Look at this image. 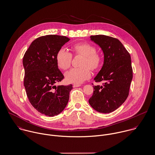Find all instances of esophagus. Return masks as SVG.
Returning <instances> with one entry per match:
<instances>
[{
    "label": "esophagus",
    "mask_w": 155,
    "mask_h": 155,
    "mask_svg": "<svg viewBox=\"0 0 155 155\" xmlns=\"http://www.w3.org/2000/svg\"><path fill=\"white\" fill-rule=\"evenodd\" d=\"M80 86H81L80 84H73L74 87H80Z\"/></svg>",
    "instance_id": "obj_1"
}]
</instances>
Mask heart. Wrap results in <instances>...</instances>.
Instances as JSON below:
<instances>
[{
  "label": "heart",
  "mask_w": 155,
  "mask_h": 155,
  "mask_svg": "<svg viewBox=\"0 0 155 155\" xmlns=\"http://www.w3.org/2000/svg\"><path fill=\"white\" fill-rule=\"evenodd\" d=\"M71 49L75 54L84 56L81 63L82 67L71 69L65 74V77L69 83L81 84L91 77V71L88 67L92 69H97L101 63V58L96 53L95 47L88 43L74 44ZM72 59L71 53L63 48H60L56 54L57 64L59 68L63 70H66L71 66Z\"/></svg>",
  "instance_id": "1"
}]
</instances>
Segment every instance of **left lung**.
<instances>
[{
	"label": "left lung",
	"instance_id": "left-lung-1",
	"mask_svg": "<svg viewBox=\"0 0 155 155\" xmlns=\"http://www.w3.org/2000/svg\"><path fill=\"white\" fill-rule=\"evenodd\" d=\"M91 39L101 48L104 55L103 66L94 80L104 83L93 86L89 102L96 111L109 113L121 106L128 96L133 77L130 56L116 38L99 35L91 36Z\"/></svg>",
	"mask_w": 155,
	"mask_h": 155
}]
</instances>
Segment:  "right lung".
Here are the masks:
<instances>
[{
  "mask_svg": "<svg viewBox=\"0 0 155 155\" xmlns=\"http://www.w3.org/2000/svg\"><path fill=\"white\" fill-rule=\"evenodd\" d=\"M69 38L56 35L41 36L31 42L23 64L24 86L31 105L39 113L53 117L65 108L72 85L58 86L64 76L58 68L56 54Z\"/></svg>",
  "mask_w": 155,
  "mask_h": 155,
  "instance_id": "obj_1",
  "label": "right lung"
}]
</instances>
